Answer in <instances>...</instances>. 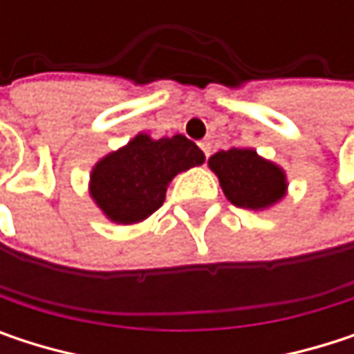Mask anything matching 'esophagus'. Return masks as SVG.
I'll return each mask as SVG.
<instances>
[{
    "label": "esophagus",
    "mask_w": 354,
    "mask_h": 354,
    "mask_svg": "<svg viewBox=\"0 0 354 354\" xmlns=\"http://www.w3.org/2000/svg\"><path fill=\"white\" fill-rule=\"evenodd\" d=\"M198 147H201V151L205 153V158H209V156H211V143H209L207 139H205V141H201V143H198Z\"/></svg>",
    "instance_id": "obj_1"
}]
</instances>
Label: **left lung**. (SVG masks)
Here are the masks:
<instances>
[{
    "mask_svg": "<svg viewBox=\"0 0 354 354\" xmlns=\"http://www.w3.org/2000/svg\"><path fill=\"white\" fill-rule=\"evenodd\" d=\"M211 170L219 176L225 196L242 209H264L285 194V174L252 149H230L211 156Z\"/></svg>",
    "mask_w": 354,
    "mask_h": 354,
    "instance_id": "left-lung-1",
    "label": "left lung"
}]
</instances>
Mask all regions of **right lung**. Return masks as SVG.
<instances>
[{
    "label": "right lung",
    "mask_w": 354,
    "mask_h": 354,
    "mask_svg": "<svg viewBox=\"0 0 354 354\" xmlns=\"http://www.w3.org/2000/svg\"><path fill=\"white\" fill-rule=\"evenodd\" d=\"M203 162V151L184 135L156 141L137 135L127 147L96 164L90 192L112 221L137 223L162 207L178 172Z\"/></svg>",
    "instance_id": "obj_1"
}]
</instances>
